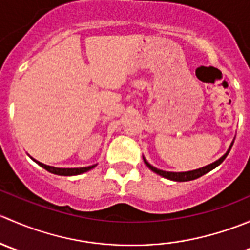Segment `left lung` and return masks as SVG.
I'll return each instance as SVG.
<instances>
[{"label": "left lung", "instance_id": "obj_1", "mask_svg": "<svg viewBox=\"0 0 250 250\" xmlns=\"http://www.w3.org/2000/svg\"><path fill=\"white\" fill-rule=\"evenodd\" d=\"M231 147H232V145L230 146V148H229L228 152L225 153V155L223 156L221 158H219L218 161H215L214 163H211V165H208L206 166V167L203 168H200V169H196V170H191V172H183V173H173V172H165V170H161V169H157V168L152 167V166L150 165V163L147 162V161L144 158V162H145V165L147 166L148 168H150L152 172L157 173L158 175L163 176V178L166 179H169V180H173V181H190V180H195V179L200 178V176L204 175V174H207L208 172H210L211 169H214V168L218 167L220 163H223V161L225 160L226 156L229 155V152H230Z\"/></svg>", "mask_w": 250, "mask_h": 250}]
</instances>
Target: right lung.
Instances as JSON below:
<instances>
[{
	"label": "right lung",
	"mask_w": 250,
	"mask_h": 250,
	"mask_svg": "<svg viewBox=\"0 0 250 250\" xmlns=\"http://www.w3.org/2000/svg\"><path fill=\"white\" fill-rule=\"evenodd\" d=\"M37 163H39L42 168H44V169L48 170L49 173L57 174V175H65V176L78 175V174L88 172V170H90L92 168H94L95 166H97V165H94V166H89V167H84V168H55V167H50V166L43 165V163H41V162H37Z\"/></svg>",
	"instance_id": "1"
}]
</instances>
